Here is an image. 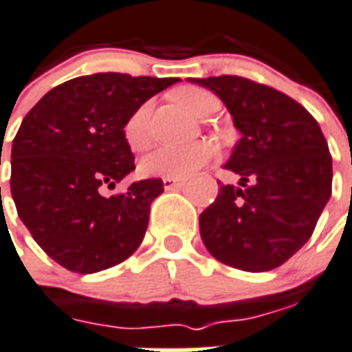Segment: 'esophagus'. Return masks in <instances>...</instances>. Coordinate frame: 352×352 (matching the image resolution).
<instances>
[{
    "label": "esophagus",
    "mask_w": 352,
    "mask_h": 352,
    "mask_svg": "<svg viewBox=\"0 0 352 352\" xmlns=\"http://www.w3.org/2000/svg\"><path fill=\"white\" fill-rule=\"evenodd\" d=\"M162 183L166 190H179L186 184V179H181V177H164Z\"/></svg>",
    "instance_id": "obj_1"
}]
</instances>
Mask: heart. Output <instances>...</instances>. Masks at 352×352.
Listing matches in <instances>:
<instances>
[{"label":"heart","mask_w":352,"mask_h":352,"mask_svg":"<svg viewBox=\"0 0 352 352\" xmlns=\"http://www.w3.org/2000/svg\"><path fill=\"white\" fill-rule=\"evenodd\" d=\"M177 102L197 119L209 117L218 108V100L209 91L199 87H184L175 93ZM151 104L138 108L124 123L123 134L132 151L145 149L151 143ZM214 155V147L209 142H196L183 147L164 145L149 153L140 162V171L145 177H188L203 168Z\"/></svg>","instance_id":"obj_1"}]
</instances>
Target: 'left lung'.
<instances>
[{"label":"left lung","mask_w":352,"mask_h":352,"mask_svg":"<svg viewBox=\"0 0 352 352\" xmlns=\"http://www.w3.org/2000/svg\"><path fill=\"white\" fill-rule=\"evenodd\" d=\"M214 93L241 140L223 168L239 184H220L199 214L209 254L233 269L265 272L308 242L332 194V158L321 126L291 96L241 76L190 78Z\"/></svg>","instance_id":"left-lung-1"}]
</instances>
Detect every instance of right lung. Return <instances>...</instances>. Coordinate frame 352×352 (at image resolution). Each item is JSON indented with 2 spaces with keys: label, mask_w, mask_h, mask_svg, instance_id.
Masks as SVG:
<instances>
[{
  "label": "right lung",
  "mask_w": 352,
  "mask_h": 352,
  "mask_svg": "<svg viewBox=\"0 0 352 352\" xmlns=\"http://www.w3.org/2000/svg\"><path fill=\"white\" fill-rule=\"evenodd\" d=\"M177 82L96 72L54 87L23 117L10 151V194L23 226L61 267L93 274L142 244L162 181H138L111 197L102 190L134 171L126 119Z\"/></svg>",
  "instance_id": "add662e5"
}]
</instances>
